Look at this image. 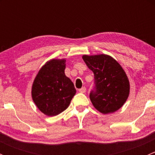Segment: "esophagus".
Returning <instances> with one entry per match:
<instances>
[{"label": "esophagus", "mask_w": 155, "mask_h": 155, "mask_svg": "<svg viewBox=\"0 0 155 155\" xmlns=\"http://www.w3.org/2000/svg\"><path fill=\"white\" fill-rule=\"evenodd\" d=\"M79 91L80 92V93H85V92L86 91V87H82V88L79 89Z\"/></svg>", "instance_id": "esophagus-1"}]
</instances>
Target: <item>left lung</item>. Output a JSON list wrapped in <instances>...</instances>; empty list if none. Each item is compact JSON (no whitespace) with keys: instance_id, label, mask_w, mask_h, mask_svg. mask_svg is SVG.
I'll return each mask as SVG.
<instances>
[{"instance_id":"obj_1","label":"left lung","mask_w":155,"mask_h":155,"mask_svg":"<svg viewBox=\"0 0 155 155\" xmlns=\"http://www.w3.org/2000/svg\"><path fill=\"white\" fill-rule=\"evenodd\" d=\"M82 58L94 76V86L89 94L94 107L104 114L119 109L130 92L129 80L121 65L107 54L83 55Z\"/></svg>"}]
</instances>
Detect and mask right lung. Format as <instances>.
<instances>
[{
    "label": "right lung",
    "mask_w": 155,
    "mask_h": 155,
    "mask_svg": "<svg viewBox=\"0 0 155 155\" xmlns=\"http://www.w3.org/2000/svg\"><path fill=\"white\" fill-rule=\"evenodd\" d=\"M66 61L52 60L42 67L32 86V98L36 106L48 116L61 113L76 94L73 82L64 73Z\"/></svg>",
    "instance_id": "obj_1"
}]
</instances>
